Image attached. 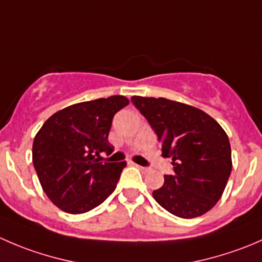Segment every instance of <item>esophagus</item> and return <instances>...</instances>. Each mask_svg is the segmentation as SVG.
I'll return each mask as SVG.
<instances>
[{
  "label": "esophagus",
  "instance_id": "obj_1",
  "mask_svg": "<svg viewBox=\"0 0 262 262\" xmlns=\"http://www.w3.org/2000/svg\"><path fill=\"white\" fill-rule=\"evenodd\" d=\"M133 165L136 166V167H138L139 170L142 171V172H147V171L149 170V168H148V167H143V166H139V165H137V163H133Z\"/></svg>",
  "mask_w": 262,
  "mask_h": 262
}]
</instances>
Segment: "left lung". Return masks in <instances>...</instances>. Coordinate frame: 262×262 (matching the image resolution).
I'll return each instance as SVG.
<instances>
[{
    "label": "left lung",
    "instance_id": "8db88e82",
    "mask_svg": "<svg viewBox=\"0 0 262 262\" xmlns=\"http://www.w3.org/2000/svg\"><path fill=\"white\" fill-rule=\"evenodd\" d=\"M132 101L157 134L173 173L153 191L156 202L180 218L200 216L216 204L232 171L231 144L215 120L198 107L163 97Z\"/></svg>",
    "mask_w": 262,
    "mask_h": 262
}]
</instances>
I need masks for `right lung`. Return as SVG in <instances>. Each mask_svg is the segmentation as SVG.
<instances>
[{"mask_svg": "<svg viewBox=\"0 0 262 262\" xmlns=\"http://www.w3.org/2000/svg\"><path fill=\"white\" fill-rule=\"evenodd\" d=\"M129 104L110 96L71 105L53 114L33 143V163L47 196L63 212L82 214L115 190L125 162H100L112 155L107 141L113 118Z\"/></svg>", "mask_w": 262, "mask_h": 262, "instance_id": "1", "label": "right lung"}]
</instances>
